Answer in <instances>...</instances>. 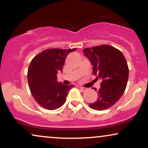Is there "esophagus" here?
<instances>
[{"label": "esophagus", "mask_w": 148, "mask_h": 148, "mask_svg": "<svg viewBox=\"0 0 148 148\" xmlns=\"http://www.w3.org/2000/svg\"><path fill=\"white\" fill-rule=\"evenodd\" d=\"M79 89L80 90H81V91H82V92H85V91H86V90H87V88H84V87H81H81H79Z\"/></svg>", "instance_id": "obj_1"}]
</instances>
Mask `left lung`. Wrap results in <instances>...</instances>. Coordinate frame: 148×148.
Instances as JSON below:
<instances>
[{
  "label": "left lung",
  "mask_w": 148,
  "mask_h": 148,
  "mask_svg": "<svg viewBox=\"0 0 148 148\" xmlns=\"http://www.w3.org/2000/svg\"><path fill=\"white\" fill-rule=\"evenodd\" d=\"M83 51L92 64L96 79L102 80L98 99L89 106L97 111L107 109L120 99L125 90L129 77L126 59L120 51L106 45L86 48Z\"/></svg>",
  "instance_id": "8db88e82"
}]
</instances>
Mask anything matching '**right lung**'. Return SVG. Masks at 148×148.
<instances>
[{"instance_id":"add662e5","label":"right lung","mask_w":148,"mask_h":148,"mask_svg":"<svg viewBox=\"0 0 148 148\" xmlns=\"http://www.w3.org/2000/svg\"><path fill=\"white\" fill-rule=\"evenodd\" d=\"M76 49H47L30 62L28 70L30 92L38 104L46 109L55 110L62 106L74 86L58 82L57 74L62 72L67 56Z\"/></svg>"}]
</instances>
